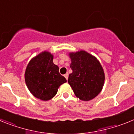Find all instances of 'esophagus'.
I'll return each mask as SVG.
<instances>
[{
    "label": "esophagus",
    "mask_w": 134,
    "mask_h": 134,
    "mask_svg": "<svg viewBox=\"0 0 134 134\" xmlns=\"http://www.w3.org/2000/svg\"><path fill=\"white\" fill-rule=\"evenodd\" d=\"M64 77L66 78V80H68V73H66V74H64Z\"/></svg>",
    "instance_id": "34e87169"
}]
</instances>
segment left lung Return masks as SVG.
Instances as JSON below:
<instances>
[{
    "label": "left lung",
    "mask_w": 134,
    "mask_h": 134,
    "mask_svg": "<svg viewBox=\"0 0 134 134\" xmlns=\"http://www.w3.org/2000/svg\"><path fill=\"white\" fill-rule=\"evenodd\" d=\"M70 68L68 82L76 97L88 101L96 97L102 91L105 73L100 62L85 50L69 53Z\"/></svg>",
    "instance_id": "8db88e82"
}]
</instances>
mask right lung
<instances>
[{
    "mask_svg": "<svg viewBox=\"0 0 134 134\" xmlns=\"http://www.w3.org/2000/svg\"><path fill=\"white\" fill-rule=\"evenodd\" d=\"M53 59L52 54L42 52L29 61L25 72V80L30 93L42 100L52 99L60 85L66 82Z\"/></svg>",
    "mask_w": 134,
    "mask_h": 134,
    "instance_id": "right-lung-1",
    "label": "right lung"
}]
</instances>
